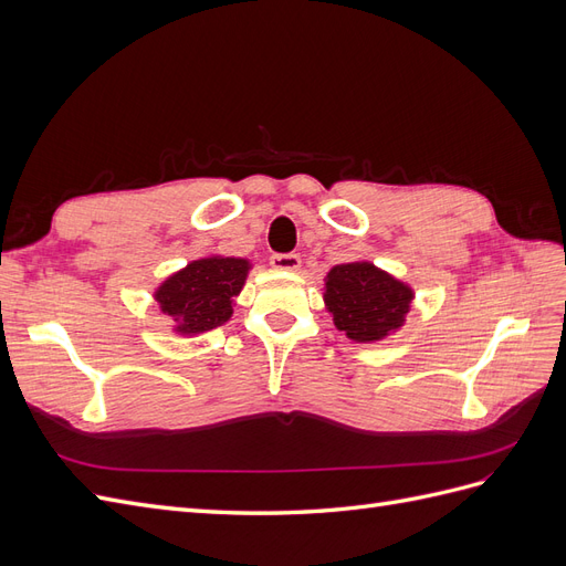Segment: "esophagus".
Instances as JSON below:
<instances>
[{
	"instance_id": "34e87169",
	"label": "esophagus",
	"mask_w": 566,
	"mask_h": 566,
	"mask_svg": "<svg viewBox=\"0 0 566 566\" xmlns=\"http://www.w3.org/2000/svg\"><path fill=\"white\" fill-rule=\"evenodd\" d=\"M302 264L300 254H273L271 256V266L276 271H297Z\"/></svg>"
}]
</instances>
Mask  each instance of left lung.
<instances>
[{"mask_svg":"<svg viewBox=\"0 0 566 566\" xmlns=\"http://www.w3.org/2000/svg\"><path fill=\"white\" fill-rule=\"evenodd\" d=\"M413 300V287L368 260L337 264L323 279V302L335 328L364 345L401 331Z\"/></svg>","mask_w":566,"mask_h":566,"instance_id":"obj_1","label":"left lung"}]
</instances>
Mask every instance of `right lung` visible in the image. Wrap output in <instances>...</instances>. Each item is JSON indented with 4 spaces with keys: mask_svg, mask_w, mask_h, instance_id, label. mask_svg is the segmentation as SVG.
<instances>
[{
    "mask_svg": "<svg viewBox=\"0 0 566 566\" xmlns=\"http://www.w3.org/2000/svg\"><path fill=\"white\" fill-rule=\"evenodd\" d=\"M252 262L245 256L205 254L184 269L169 273L156 287L153 300L172 318V333L196 337L233 316L235 297L248 281Z\"/></svg>",
    "mask_w": 566,
    "mask_h": 566,
    "instance_id": "right-lung-1",
    "label": "right lung"
}]
</instances>
